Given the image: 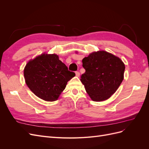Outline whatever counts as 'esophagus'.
<instances>
[{
  "mask_svg": "<svg viewBox=\"0 0 149 149\" xmlns=\"http://www.w3.org/2000/svg\"><path fill=\"white\" fill-rule=\"evenodd\" d=\"M75 73H76V76H78V77H79V75H80L79 72V71H76V72H75Z\"/></svg>",
  "mask_w": 149,
  "mask_h": 149,
  "instance_id": "1",
  "label": "esophagus"
}]
</instances>
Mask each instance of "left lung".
Here are the masks:
<instances>
[{"instance_id": "obj_1", "label": "left lung", "mask_w": 149, "mask_h": 149, "mask_svg": "<svg viewBox=\"0 0 149 149\" xmlns=\"http://www.w3.org/2000/svg\"><path fill=\"white\" fill-rule=\"evenodd\" d=\"M82 62L86 71L80 80L91 100L102 101L109 98L124 79V63L105 51L93 52Z\"/></svg>"}]
</instances>
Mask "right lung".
Segmentation results:
<instances>
[{"label": "right lung", "mask_w": 149, "mask_h": 149, "mask_svg": "<svg viewBox=\"0 0 149 149\" xmlns=\"http://www.w3.org/2000/svg\"><path fill=\"white\" fill-rule=\"evenodd\" d=\"M24 73L31 91L47 101L56 100L68 81L75 76L55 54H43L30 60L26 65Z\"/></svg>", "instance_id": "obj_1"}]
</instances>
